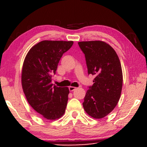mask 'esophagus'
Masks as SVG:
<instances>
[{"label":"esophagus","mask_w":147,"mask_h":147,"mask_svg":"<svg viewBox=\"0 0 147 147\" xmlns=\"http://www.w3.org/2000/svg\"><path fill=\"white\" fill-rule=\"evenodd\" d=\"M69 90H70V92H72V91L76 90V88L73 87V86H70V87H69Z\"/></svg>","instance_id":"obj_1"}]
</instances>
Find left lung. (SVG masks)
<instances>
[{
    "mask_svg": "<svg viewBox=\"0 0 147 147\" xmlns=\"http://www.w3.org/2000/svg\"><path fill=\"white\" fill-rule=\"evenodd\" d=\"M78 44L85 55L88 73L95 76L84 97V109L92 117L100 119L113 110L120 98L123 82L120 61L114 49L104 41Z\"/></svg>",
    "mask_w": 147,
    "mask_h": 147,
    "instance_id": "obj_1",
    "label": "left lung"
}]
</instances>
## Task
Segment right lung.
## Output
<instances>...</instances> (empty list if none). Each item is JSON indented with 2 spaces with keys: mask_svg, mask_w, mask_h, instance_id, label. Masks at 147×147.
Masks as SVG:
<instances>
[{
  "mask_svg": "<svg viewBox=\"0 0 147 147\" xmlns=\"http://www.w3.org/2000/svg\"><path fill=\"white\" fill-rule=\"evenodd\" d=\"M73 41H42L30 50L23 62L21 82L30 105L45 119L55 120L65 113L68 87L52 84L50 74L56 73L58 63Z\"/></svg>",
  "mask_w": 147,
  "mask_h": 147,
  "instance_id": "right-lung-1",
  "label": "right lung"
}]
</instances>
